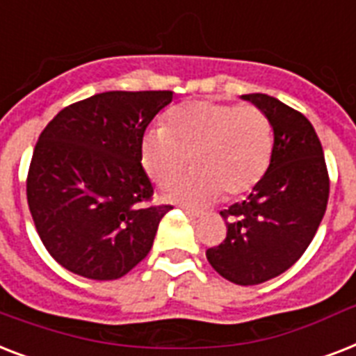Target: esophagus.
Masks as SVG:
<instances>
[{
    "mask_svg": "<svg viewBox=\"0 0 356 356\" xmlns=\"http://www.w3.org/2000/svg\"><path fill=\"white\" fill-rule=\"evenodd\" d=\"M183 211L186 212L190 218H200V211H195V209H190V207H183Z\"/></svg>",
    "mask_w": 356,
    "mask_h": 356,
    "instance_id": "obj_1",
    "label": "esophagus"
}]
</instances>
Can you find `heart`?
Listing matches in <instances>:
<instances>
[{"mask_svg": "<svg viewBox=\"0 0 356 356\" xmlns=\"http://www.w3.org/2000/svg\"><path fill=\"white\" fill-rule=\"evenodd\" d=\"M271 153L273 127L260 108L211 99L173 107L164 129H149L140 140V162L161 188L177 183L190 161L195 172L168 197L192 205L251 192L268 172Z\"/></svg>", "mask_w": 356, "mask_h": 356, "instance_id": "b5f03b06", "label": "heart"}]
</instances>
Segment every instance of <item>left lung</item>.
I'll list each match as a JSON object with an SVG mask.
<instances>
[{"instance_id": "8db88e82", "label": "left lung", "mask_w": 356, "mask_h": 356, "mask_svg": "<svg viewBox=\"0 0 356 356\" xmlns=\"http://www.w3.org/2000/svg\"><path fill=\"white\" fill-rule=\"evenodd\" d=\"M270 118L273 153L248 200L220 212L227 236L207 249L211 266L242 286L260 284L292 268L312 242L329 200L321 142L303 114L266 94H245Z\"/></svg>"}]
</instances>
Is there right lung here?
<instances>
[{
	"label": "right lung",
	"mask_w": 356,
	"mask_h": 356,
	"mask_svg": "<svg viewBox=\"0 0 356 356\" xmlns=\"http://www.w3.org/2000/svg\"><path fill=\"white\" fill-rule=\"evenodd\" d=\"M173 92H103L47 123L27 175V203L44 248L75 275L113 281L149 253L172 207H147L153 186L140 140Z\"/></svg>",
	"instance_id": "add662e5"
}]
</instances>
